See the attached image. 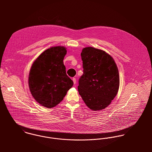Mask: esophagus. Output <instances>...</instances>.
<instances>
[{
	"label": "esophagus",
	"mask_w": 152,
	"mask_h": 152,
	"mask_svg": "<svg viewBox=\"0 0 152 152\" xmlns=\"http://www.w3.org/2000/svg\"><path fill=\"white\" fill-rule=\"evenodd\" d=\"M72 81H73V82H74V84H76V78H72Z\"/></svg>",
	"instance_id": "34e87169"
}]
</instances>
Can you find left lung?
Instances as JSON below:
<instances>
[{
  "label": "left lung",
  "mask_w": 152,
  "mask_h": 152,
  "mask_svg": "<svg viewBox=\"0 0 152 152\" xmlns=\"http://www.w3.org/2000/svg\"><path fill=\"white\" fill-rule=\"evenodd\" d=\"M81 56L84 69L78 81L79 94L89 108L104 109L110 104L119 89L117 65L108 54L94 47L83 48Z\"/></svg>",
  "instance_id": "1"
}]
</instances>
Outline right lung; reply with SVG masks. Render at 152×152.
I'll return each mask as SVG.
<instances>
[{"label": "right lung", "mask_w": 152, "mask_h": 152, "mask_svg": "<svg viewBox=\"0 0 152 152\" xmlns=\"http://www.w3.org/2000/svg\"><path fill=\"white\" fill-rule=\"evenodd\" d=\"M66 53L64 47H51L42 53L31 67L28 76L31 94L46 108L58 105L73 86L63 63Z\"/></svg>", "instance_id": "1"}]
</instances>
